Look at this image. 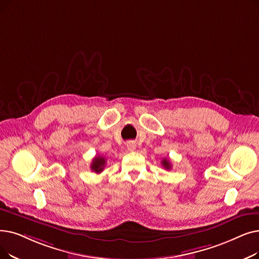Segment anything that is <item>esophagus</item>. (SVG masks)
<instances>
[{"label": "esophagus", "instance_id": "obj_1", "mask_svg": "<svg viewBox=\"0 0 259 259\" xmlns=\"http://www.w3.org/2000/svg\"><path fill=\"white\" fill-rule=\"evenodd\" d=\"M126 146H127V148H128V150H129V151H134V150H136V148H137V145H136V143L132 142V141L127 142Z\"/></svg>", "mask_w": 259, "mask_h": 259}]
</instances>
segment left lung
I'll return each mask as SVG.
<instances>
[{"mask_svg": "<svg viewBox=\"0 0 259 259\" xmlns=\"http://www.w3.org/2000/svg\"><path fill=\"white\" fill-rule=\"evenodd\" d=\"M162 165L164 166L165 169H170V168H171V164H170L169 160H167V159H164L162 161Z\"/></svg>", "mask_w": 259, "mask_h": 259, "instance_id": "left-lung-1", "label": "left lung"}]
</instances>
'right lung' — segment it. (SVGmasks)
I'll return each mask as SVG.
<instances>
[{"label": "right lung", "instance_id": "right-lung-1", "mask_svg": "<svg viewBox=\"0 0 259 259\" xmlns=\"http://www.w3.org/2000/svg\"><path fill=\"white\" fill-rule=\"evenodd\" d=\"M106 165V159L103 156H96L95 159H93L92 164H91V169L95 171L96 174L102 172L104 170V167Z\"/></svg>", "mask_w": 259, "mask_h": 259}]
</instances>
